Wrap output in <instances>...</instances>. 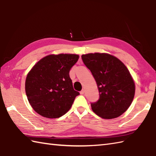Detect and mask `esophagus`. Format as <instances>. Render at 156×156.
Listing matches in <instances>:
<instances>
[{
    "instance_id": "34e87169",
    "label": "esophagus",
    "mask_w": 156,
    "mask_h": 156,
    "mask_svg": "<svg viewBox=\"0 0 156 156\" xmlns=\"http://www.w3.org/2000/svg\"><path fill=\"white\" fill-rule=\"evenodd\" d=\"M84 93H85V90H84V89H82L81 91H80V94H81V95H83Z\"/></svg>"
}]
</instances>
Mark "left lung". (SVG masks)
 <instances>
[{
    "instance_id": "obj_1",
    "label": "left lung",
    "mask_w": 156,
    "mask_h": 156,
    "mask_svg": "<svg viewBox=\"0 0 156 156\" xmlns=\"http://www.w3.org/2000/svg\"><path fill=\"white\" fill-rule=\"evenodd\" d=\"M81 58L95 78L98 101L91 103L93 112L103 119L120 116L129 108L135 95V84L122 61L106 53L83 55Z\"/></svg>"
}]
</instances>
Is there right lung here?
I'll list each match as a JSON object with an SVG mask.
<instances>
[{"mask_svg": "<svg viewBox=\"0 0 156 156\" xmlns=\"http://www.w3.org/2000/svg\"><path fill=\"white\" fill-rule=\"evenodd\" d=\"M79 55H51L34 65L27 76L25 91L31 107L47 118H58L70 109L79 93L73 87L69 71Z\"/></svg>", "mask_w": 156, "mask_h": 156, "instance_id": "1", "label": "right lung"}]
</instances>
